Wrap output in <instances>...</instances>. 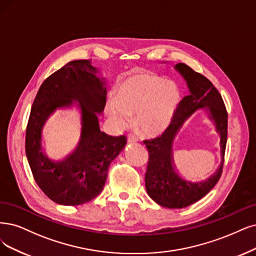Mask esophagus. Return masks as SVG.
<instances>
[{"mask_svg":"<svg viewBox=\"0 0 256 256\" xmlns=\"http://www.w3.org/2000/svg\"><path fill=\"white\" fill-rule=\"evenodd\" d=\"M137 140H138V138L135 135H133V134L128 135V142H136Z\"/></svg>","mask_w":256,"mask_h":256,"instance_id":"1","label":"esophagus"}]
</instances>
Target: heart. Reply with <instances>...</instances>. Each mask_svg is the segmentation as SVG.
<instances>
[{
  "label": "heart",
  "instance_id": "obj_1",
  "mask_svg": "<svg viewBox=\"0 0 256 256\" xmlns=\"http://www.w3.org/2000/svg\"><path fill=\"white\" fill-rule=\"evenodd\" d=\"M179 102V90L172 82L150 74H134L115 88V101L106 110L117 126H124L128 115L136 114V126L146 135L164 132L172 120Z\"/></svg>",
  "mask_w": 256,
  "mask_h": 256
}]
</instances>
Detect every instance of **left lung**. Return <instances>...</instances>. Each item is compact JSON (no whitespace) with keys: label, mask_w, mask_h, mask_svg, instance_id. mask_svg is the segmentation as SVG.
I'll return each mask as SVG.
<instances>
[{"label":"left lung","mask_w":256,"mask_h":256,"mask_svg":"<svg viewBox=\"0 0 256 256\" xmlns=\"http://www.w3.org/2000/svg\"><path fill=\"white\" fill-rule=\"evenodd\" d=\"M175 68L186 79L190 94L178 103L171 123L162 135L146 139L148 150L146 172V192L158 204L170 209H182L198 202L215 186L222 173L224 152L228 137V112L224 100L210 80L196 72L184 63L176 64ZM206 107L221 135L222 164L210 178L202 182L188 181L178 174L174 166L172 144L183 122L198 108Z\"/></svg>","instance_id":"8db88e82"}]
</instances>
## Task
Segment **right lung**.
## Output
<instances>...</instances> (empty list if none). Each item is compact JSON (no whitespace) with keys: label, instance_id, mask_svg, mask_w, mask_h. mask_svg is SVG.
Instances as JSON below:
<instances>
[{"label":"right lung","instance_id":"1","mask_svg":"<svg viewBox=\"0 0 256 256\" xmlns=\"http://www.w3.org/2000/svg\"><path fill=\"white\" fill-rule=\"evenodd\" d=\"M90 60L70 61L50 74L40 86L28 119L25 150L36 184L56 204L78 206L97 197L104 186L108 170L126 144V137L101 132L97 112L104 110L106 88ZM80 102L82 133L78 150L63 162L54 163L40 148L44 121L58 107Z\"/></svg>","mask_w":256,"mask_h":256}]
</instances>
